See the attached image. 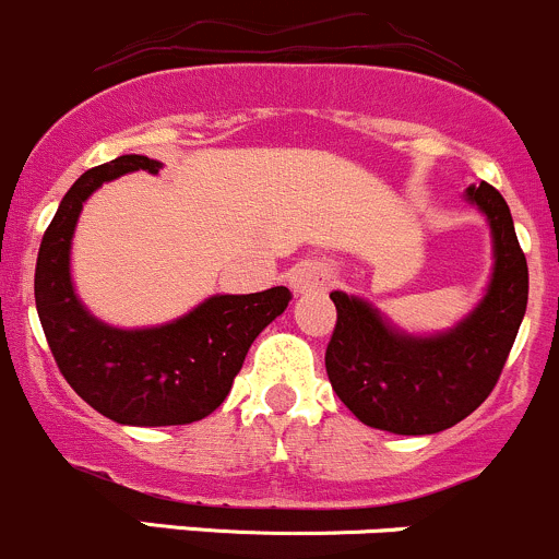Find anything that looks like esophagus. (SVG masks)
Returning a JSON list of instances; mask_svg holds the SVG:
<instances>
[{"instance_id":"obj_1","label":"esophagus","mask_w":559,"mask_h":559,"mask_svg":"<svg viewBox=\"0 0 559 559\" xmlns=\"http://www.w3.org/2000/svg\"><path fill=\"white\" fill-rule=\"evenodd\" d=\"M332 275L326 270L324 262H316V259H306V262L295 264L289 273V286L295 295H316V292H324L330 286Z\"/></svg>"}]
</instances>
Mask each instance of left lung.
<instances>
[{
    "instance_id": "1",
    "label": "left lung",
    "mask_w": 559,
    "mask_h": 559,
    "mask_svg": "<svg viewBox=\"0 0 559 559\" xmlns=\"http://www.w3.org/2000/svg\"><path fill=\"white\" fill-rule=\"evenodd\" d=\"M467 200L487 216L495 267L476 308L436 335H408L362 297L332 292L335 332L326 376L362 425L394 436H432L478 408L498 384L527 308V259L514 218L489 183L467 186Z\"/></svg>"
}]
</instances>
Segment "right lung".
I'll list each match as a JSON object with an SVG mask.
<instances>
[{
	"label": "right lung",
	"instance_id": "obj_1",
	"mask_svg": "<svg viewBox=\"0 0 559 559\" xmlns=\"http://www.w3.org/2000/svg\"><path fill=\"white\" fill-rule=\"evenodd\" d=\"M134 170L159 173L140 154L92 167L72 183L39 243L35 302L48 346L67 384L94 411L134 427L191 425L224 403L259 332L286 311L292 292L213 295L180 319L145 330H118L94 319L78 300L70 248L83 202Z\"/></svg>",
	"mask_w": 559,
	"mask_h": 559
}]
</instances>
